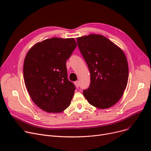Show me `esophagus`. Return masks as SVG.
Here are the masks:
<instances>
[{
    "instance_id": "obj_1",
    "label": "esophagus",
    "mask_w": 151,
    "mask_h": 151,
    "mask_svg": "<svg viewBox=\"0 0 151 151\" xmlns=\"http://www.w3.org/2000/svg\"><path fill=\"white\" fill-rule=\"evenodd\" d=\"M74 84H75V86L77 88H79V86H80V82L78 81H75V82L74 83Z\"/></svg>"
}]
</instances>
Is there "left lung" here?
<instances>
[{"label":"left lung","mask_w":151,"mask_h":151,"mask_svg":"<svg viewBox=\"0 0 151 151\" xmlns=\"http://www.w3.org/2000/svg\"><path fill=\"white\" fill-rule=\"evenodd\" d=\"M76 40L91 73L89 88L83 91L84 97L100 109L114 105L128 82L129 67L124 52L101 35L90 34Z\"/></svg>","instance_id":"obj_1"}]
</instances>
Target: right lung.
<instances>
[{"label": "right lung", "instance_id": "add662e5", "mask_svg": "<svg viewBox=\"0 0 151 151\" xmlns=\"http://www.w3.org/2000/svg\"><path fill=\"white\" fill-rule=\"evenodd\" d=\"M77 44L73 38H51L34 45L24 61L30 97L47 113H61L70 105L75 86L67 78L66 61Z\"/></svg>", "mask_w": 151, "mask_h": 151}]
</instances>
